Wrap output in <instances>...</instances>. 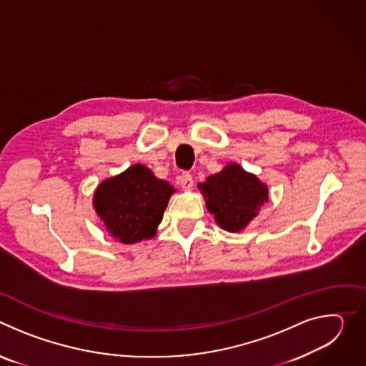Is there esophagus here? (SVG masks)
Instances as JSON below:
<instances>
[{"label": "esophagus", "mask_w": 366, "mask_h": 366, "mask_svg": "<svg viewBox=\"0 0 366 366\" xmlns=\"http://www.w3.org/2000/svg\"><path fill=\"white\" fill-rule=\"evenodd\" d=\"M179 184H181L182 189H185V191H189V189L192 188V185H194V179H192V175H191V174H188V172L182 174V175L179 177Z\"/></svg>", "instance_id": "esophagus-1"}]
</instances>
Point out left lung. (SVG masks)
Returning <instances> with one entry per match:
<instances>
[{
  "label": "left lung",
  "mask_w": 366,
  "mask_h": 366,
  "mask_svg": "<svg viewBox=\"0 0 366 366\" xmlns=\"http://www.w3.org/2000/svg\"><path fill=\"white\" fill-rule=\"evenodd\" d=\"M198 187L207 208L214 214L217 224L227 232H240L268 201L267 185L236 164L208 177Z\"/></svg>",
  "instance_id": "8db88e82"
}]
</instances>
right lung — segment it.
Returning <instances> with one entry per match:
<instances>
[{
  "mask_svg": "<svg viewBox=\"0 0 366 366\" xmlns=\"http://www.w3.org/2000/svg\"><path fill=\"white\" fill-rule=\"evenodd\" d=\"M174 192L149 168L133 165L97 188L94 208L113 237L132 244L154 234Z\"/></svg>",
  "mask_w": 366,
  "mask_h": 366,
  "instance_id": "obj_1",
  "label": "right lung"
}]
</instances>
